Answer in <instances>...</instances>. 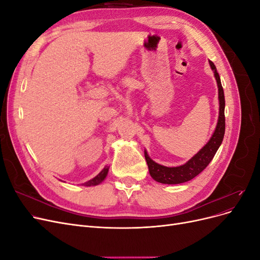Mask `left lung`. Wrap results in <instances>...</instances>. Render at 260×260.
Here are the masks:
<instances>
[{"mask_svg":"<svg viewBox=\"0 0 260 260\" xmlns=\"http://www.w3.org/2000/svg\"><path fill=\"white\" fill-rule=\"evenodd\" d=\"M209 65L211 69L214 70L215 78L218 84V99H219V118L216 125L214 135L211 136L207 144L204 146L201 151L194 155L192 158L185 162L182 166L179 167H166L155 162L153 159L149 158L146 151H144L145 159L148 166L149 175L159 183L164 184H179L190 181L205 169L208 164L214 158L215 154L217 153L219 146L221 145L222 140L224 137L225 130V119H224V93L220 81L219 74L217 73V68L214 62L209 60Z\"/></svg>","mask_w":260,"mask_h":260,"instance_id":"8db88e82","label":"left lung"}]
</instances>
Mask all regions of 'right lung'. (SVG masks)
<instances>
[{
  "instance_id": "add662e5",
  "label": "right lung",
  "mask_w": 260,
  "mask_h": 260,
  "mask_svg": "<svg viewBox=\"0 0 260 260\" xmlns=\"http://www.w3.org/2000/svg\"><path fill=\"white\" fill-rule=\"evenodd\" d=\"M108 169H109V167H107V166L104 167V169L102 170L96 177H94L92 180L88 181V182L83 183L82 185L91 186V185H98V184H100V183L102 182V181H103V180L106 178V176H107V174H108Z\"/></svg>"
}]
</instances>
